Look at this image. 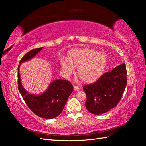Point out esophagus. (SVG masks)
I'll return each mask as SVG.
<instances>
[{
	"label": "esophagus",
	"instance_id": "1",
	"mask_svg": "<svg viewBox=\"0 0 146 146\" xmlns=\"http://www.w3.org/2000/svg\"><path fill=\"white\" fill-rule=\"evenodd\" d=\"M74 91H77L79 90V87L77 85H74Z\"/></svg>",
	"mask_w": 146,
	"mask_h": 146
}]
</instances>
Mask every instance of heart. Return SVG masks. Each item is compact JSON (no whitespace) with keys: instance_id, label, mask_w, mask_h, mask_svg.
<instances>
[{"instance_id":"heart-1","label":"heart","mask_w":146,"mask_h":146,"mask_svg":"<svg viewBox=\"0 0 146 146\" xmlns=\"http://www.w3.org/2000/svg\"><path fill=\"white\" fill-rule=\"evenodd\" d=\"M60 64L64 74L70 76L74 68L77 67V74L85 82L93 81L102 74L107 64L106 56L102 52L88 47L69 51L67 59L60 58Z\"/></svg>"}]
</instances>
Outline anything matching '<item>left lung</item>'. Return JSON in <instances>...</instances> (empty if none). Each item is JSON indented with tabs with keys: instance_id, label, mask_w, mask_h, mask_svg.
Here are the masks:
<instances>
[{
	"instance_id": "obj_1",
	"label": "left lung",
	"mask_w": 146,
	"mask_h": 146,
	"mask_svg": "<svg viewBox=\"0 0 146 146\" xmlns=\"http://www.w3.org/2000/svg\"><path fill=\"white\" fill-rule=\"evenodd\" d=\"M126 85L127 70L123 63L104 74L94 83L83 87L87 110L96 115L110 111L121 100Z\"/></svg>"
}]
</instances>
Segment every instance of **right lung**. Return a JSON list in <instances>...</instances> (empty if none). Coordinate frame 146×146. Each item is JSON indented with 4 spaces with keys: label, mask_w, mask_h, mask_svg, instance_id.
Here are the masks:
<instances>
[{
    "label": "right lung",
    "mask_w": 146,
    "mask_h": 146,
    "mask_svg": "<svg viewBox=\"0 0 146 146\" xmlns=\"http://www.w3.org/2000/svg\"><path fill=\"white\" fill-rule=\"evenodd\" d=\"M42 47L35 48L27 53L19 63L29 60L41 51ZM17 72L18 90L30 110L39 117L45 119L55 118L62 112L69 96L73 91V86L68 80L61 79L52 82L46 92L41 95L29 94L22 86L20 74Z\"/></svg>",
    "instance_id": "1"
}]
</instances>
